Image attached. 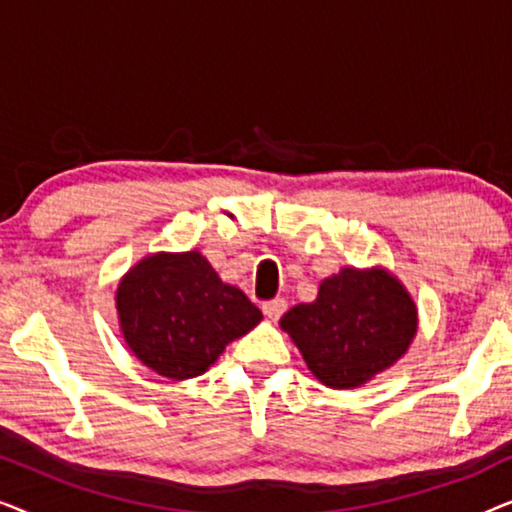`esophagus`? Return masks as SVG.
I'll return each mask as SVG.
<instances>
[{"label":"esophagus","instance_id":"esophagus-1","mask_svg":"<svg viewBox=\"0 0 512 512\" xmlns=\"http://www.w3.org/2000/svg\"><path fill=\"white\" fill-rule=\"evenodd\" d=\"M286 312V300L284 298H272L263 303V314L272 321H277Z\"/></svg>","mask_w":512,"mask_h":512}]
</instances>
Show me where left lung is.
<instances>
[{
  "label": "left lung",
  "instance_id": "1",
  "mask_svg": "<svg viewBox=\"0 0 512 512\" xmlns=\"http://www.w3.org/2000/svg\"><path fill=\"white\" fill-rule=\"evenodd\" d=\"M279 326L317 380L354 389L405 354L417 333V307L389 272L342 268L319 284L314 303L291 307Z\"/></svg>",
  "mask_w": 512,
  "mask_h": 512
}]
</instances>
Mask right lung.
I'll return each instance as SVG.
<instances>
[{
    "label": "right lung",
    "instance_id": "add662e5",
    "mask_svg": "<svg viewBox=\"0 0 512 512\" xmlns=\"http://www.w3.org/2000/svg\"><path fill=\"white\" fill-rule=\"evenodd\" d=\"M116 307L128 347L170 380L202 375L263 319L198 251L146 256L118 284Z\"/></svg>",
    "mask_w": 512,
    "mask_h": 512
}]
</instances>
